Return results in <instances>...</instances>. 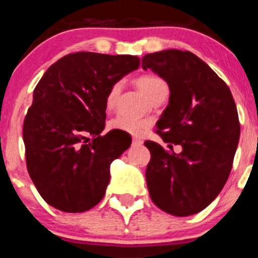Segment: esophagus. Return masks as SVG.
<instances>
[{
    "label": "esophagus",
    "instance_id": "1",
    "mask_svg": "<svg viewBox=\"0 0 258 258\" xmlns=\"http://www.w3.org/2000/svg\"><path fill=\"white\" fill-rule=\"evenodd\" d=\"M143 143V141L141 140V138H137V137H134L133 138V146H141Z\"/></svg>",
    "mask_w": 258,
    "mask_h": 258
}]
</instances>
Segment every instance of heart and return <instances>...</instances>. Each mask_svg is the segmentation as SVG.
<instances>
[{
	"label": "heart",
	"mask_w": 258,
	"mask_h": 258,
	"mask_svg": "<svg viewBox=\"0 0 258 258\" xmlns=\"http://www.w3.org/2000/svg\"><path fill=\"white\" fill-rule=\"evenodd\" d=\"M137 85L141 89V92L146 95L147 98L151 97L157 89L160 86L165 85L163 80H160L156 76H151V75H145V76H141L137 79ZM120 90H121V83L113 84L111 88H109L108 93L106 95V99H104V103H106L107 108H112L116 103V99H117L118 94H120ZM146 126V124L138 118H132V117H124V116L118 115L116 117H113L111 121L108 122V129L111 131H117L122 132V133L126 134H140L143 131V127Z\"/></svg>",
	"instance_id": "heart-1"
}]
</instances>
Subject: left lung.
<instances>
[{"label":"left lung","instance_id":"obj_1","mask_svg":"<svg viewBox=\"0 0 258 258\" xmlns=\"http://www.w3.org/2000/svg\"><path fill=\"white\" fill-rule=\"evenodd\" d=\"M142 68L164 79L169 103L157 120L164 142L181 145L166 151L146 141L151 160L146 169L150 197L161 211L186 217L217 198L231 172L240 136L238 111L229 86L190 51L177 49L147 54Z\"/></svg>","mask_w":258,"mask_h":258}]
</instances>
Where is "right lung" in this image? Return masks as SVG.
<instances>
[{"label": "right lung", "instance_id": "add662e5", "mask_svg": "<svg viewBox=\"0 0 258 258\" xmlns=\"http://www.w3.org/2000/svg\"><path fill=\"white\" fill-rule=\"evenodd\" d=\"M138 67V56L79 51L59 59L41 77L23 141L29 177L49 206L79 213L103 199L111 163L132 143L122 132L101 136L104 99L113 84ZM89 135L93 141L88 144Z\"/></svg>", "mask_w": 258, "mask_h": 258}]
</instances>
